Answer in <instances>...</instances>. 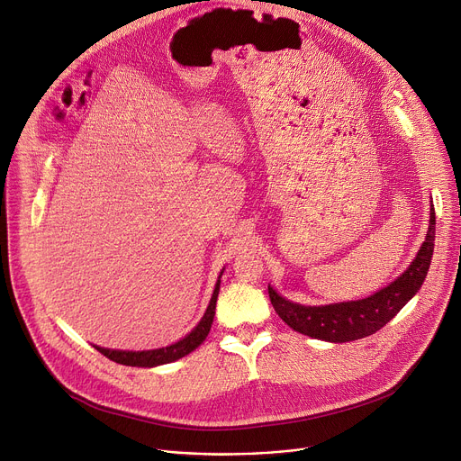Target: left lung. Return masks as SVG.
Returning <instances> with one entry per match:
<instances>
[{
	"mask_svg": "<svg viewBox=\"0 0 461 461\" xmlns=\"http://www.w3.org/2000/svg\"><path fill=\"white\" fill-rule=\"evenodd\" d=\"M436 240V212H430V227L424 238L420 249L410 267L389 285L387 288L376 292L375 295L329 306H303L280 297L271 286L269 299L278 313V317L294 330L334 343H345L360 339L380 330L387 321L401 312V308L417 294L427 278Z\"/></svg>",
	"mask_w": 461,
	"mask_h": 461,
	"instance_id": "1",
	"label": "left lung"
}]
</instances>
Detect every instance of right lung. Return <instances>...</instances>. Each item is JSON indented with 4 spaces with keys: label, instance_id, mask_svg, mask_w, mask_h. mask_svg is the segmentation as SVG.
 Masks as SVG:
<instances>
[{
    "label": "right lung",
    "instance_id": "add662e5",
    "mask_svg": "<svg viewBox=\"0 0 461 461\" xmlns=\"http://www.w3.org/2000/svg\"><path fill=\"white\" fill-rule=\"evenodd\" d=\"M218 294H220V280L216 285L214 295L210 299V304L203 315V320L199 321V325L181 341H176L169 347L164 348H155V350H141V352H132V350H111V348H103V347H95L103 357H107L109 360L122 364V366H132V367H153V366H160V364H169L179 360L186 354H190L192 350H195L204 338L210 332L212 321H214L216 315V301H218Z\"/></svg>",
    "mask_w": 461,
    "mask_h": 461
}]
</instances>
